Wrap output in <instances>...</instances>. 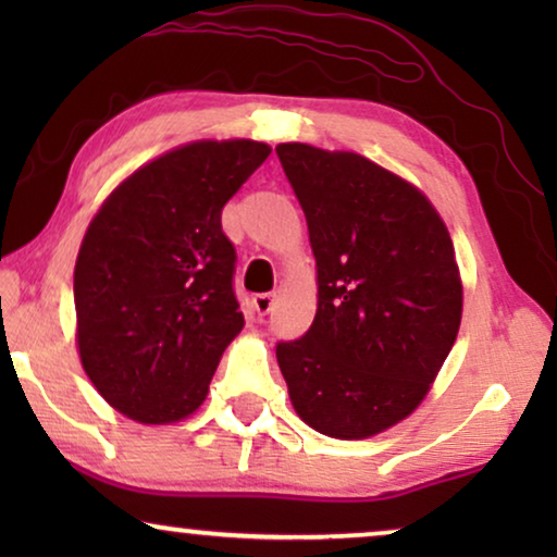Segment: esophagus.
Listing matches in <instances>:
<instances>
[{
    "label": "esophagus",
    "instance_id": "34e87169",
    "mask_svg": "<svg viewBox=\"0 0 557 557\" xmlns=\"http://www.w3.org/2000/svg\"><path fill=\"white\" fill-rule=\"evenodd\" d=\"M273 304H276V294H256L253 296V307L261 317L269 314V311L273 309Z\"/></svg>",
    "mask_w": 557,
    "mask_h": 557
}]
</instances>
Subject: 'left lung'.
Returning <instances> with one entry per match:
<instances>
[{
    "label": "left lung",
    "instance_id": "8db88e82",
    "mask_svg": "<svg viewBox=\"0 0 557 557\" xmlns=\"http://www.w3.org/2000/svg\"><path fill=\"white\" fill-rule=\"evenodd\" d=\"M317 258L309 332L278 342L296 413L368 438L416 410L451 352L461 278L444 220L406 180L352 151L278 144Z\"/></svg>",
    "mask_w": 557,
    "mask_h": 557
}]
</instances>
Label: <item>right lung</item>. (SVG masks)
Instances as JSON below:
<instances>
[{
	"label": "right lung",
	"instance_id": "obj_1",
	"mask_svg": "<svg viewBox=\"0 0 557 557\" xmlns=\"http://www.w3.org/2000/svg\"><path fill=\"white\" fill-rule=\"evenodd\" d=\"M269 154L250 139L187 144L121 182L90 220L73 278L81 362L134 421L200 408L246 324L220 215Z\"/></svg>",
	"mask_w": 557,
	"mask_h": 557
}]
</instances>
